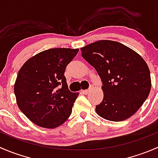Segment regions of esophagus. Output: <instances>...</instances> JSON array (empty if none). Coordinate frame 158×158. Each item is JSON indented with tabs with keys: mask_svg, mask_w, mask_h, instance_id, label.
I'll use <instances>...</instances> for the list:
<instances>
[{
	"mask_svg": "<svg viewBox=\"0 0 158 158\" xmlns=\"http://www.w3.org/2000/svg\"><path fill=\"white\" fill-rule=\"evenodd\" d=\"M89 91H90V89H85V90L82 91V92H83L84 94H88L89 92Z\"/></svg>",
	"mask_w": 158,
	"mask_h": 158,
	"instance_id": "obj_1",
	"label": "esophagus"
}]
</instances>
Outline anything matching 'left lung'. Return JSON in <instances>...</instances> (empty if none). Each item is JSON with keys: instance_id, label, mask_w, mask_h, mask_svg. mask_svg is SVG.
Returning <instances> with one entry per match:
<instances>
[{"instance_id": "8db88e82", "label": "left lung", "mask_w": 158, "mask_h": 158, "mask_svg": "<svg viewBox=\"0 0 158 158\" xmlns=\"http://www.w3.org/2000/svg\"><path fill=\"white\" fill-rule=\"evenodd\" d=\"M81 51L102 82L104 97L95 107L97 114L112 122L133 115L147 99L151 88L150 70L144 59L133 49L112 40L97 41Z\"/></svg>"}]
</instances>
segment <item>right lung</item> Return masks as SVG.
Returning a JSON list of instances; mask_svg holds the SVG:
<instances>
[{
    "label": "right lung",
    "mask_w": 158,
    "mask_h": 158,
    "mask_svg": "<svg viewBox=\"0 0 158 158\" xmlns=\"http://www.w3.org/2000/svg\"><path fill=\"white\" fill-rule=\"evenodd\" d=\"M79 49L54 48L39 52L22 66L14 84L20 111L34 124L54 128L72 113L79 93L70 92L64 76Z\"/></svg>",
    "instance_id": "1"
}]
</instances>
